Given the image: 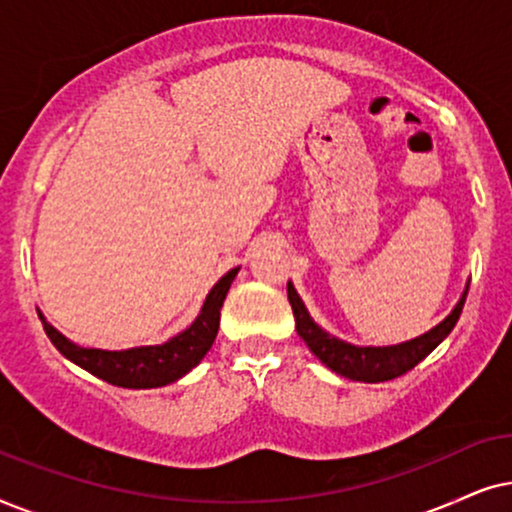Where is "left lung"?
I'll return each mask as SVG.
<instances>
[{
    "label": "left lung",
    "instance_id": "obj_1",
    "mask_svg": "<svg viewBox=\"0 0 512 512\" xmlns=\"http://www.w3.org/2000/svg\"><path fill=\"white\" fill-rule=\"evenodd\" d=\"M466 295L468 285L452 313H449L442 323L435 325L433 330H428L426 335L414 337L410 342L395 346H356L327 335L323 327L313 323L304 302L297 295L295 285L288 283V299L292 313H295L297 335L304 339L313 356H316L320 363L330 367L332 372L342 374V377L353 381H365V384H379V381L395 379L400 377V374L410 372L414 365H419L421 360H424L428 353L454 330L456 320L461 316L463 302H466Z\"/></svg>",
    "mask_w": 512,
    "mask_h": 512
}]
</instances>
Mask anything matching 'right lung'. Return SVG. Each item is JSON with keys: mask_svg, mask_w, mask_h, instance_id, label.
Instances as JSON below:
<instances>
[{"mask_svg": "<svg viewBox=\"0 0 512 512\" xmlns=\"http://www.w3.org/2000/svg\"><path fill=\"white\" fill-rule=\"evenodd\" d=\"M236 274L238 267L227 271L213 285V290L208 292L206 302L201 306V313L187 330L156 346H135V349L126 351L84 349V346H77L65 335H60L56 327L46 323L42 313H39V318H42L44 332L49 335L53 346L74 365L91 372L93 377L121 388H159L173 384V381L185 377L187 372H192L210 351L217 337V327H220V309L224 297H227Z\"/></svg>", "mask_w": 512, "mask_h": 512, "instance_id": "add662e5", "label": "right lung"}]
</instances>
